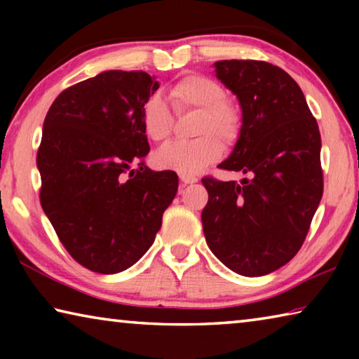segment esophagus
Returning <instances> with one entry per match:
<instances>
[{"instance_id": "1", "label": "esophagus", "mask_w": 359, "mask_h": 359, "mask_svg": "<svg viewBox=\"0 0 359 359\" xmlns=\"http://www.w3.org/2000/svg\"><path fill=\"white\" fill-rule=\"evenodd\" d=\"M180 180L184 185H188V184H196L198 177H194V175H180Z\"/></svg>"}]
</instances>
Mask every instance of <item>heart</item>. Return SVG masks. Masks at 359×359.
Masks as SVG:
<instances>
[{
    "label": "heart",
    "mask_w": 359,
    "mask_h": 359,
    "mask_svg": "<svg viewBox=\"0 0 359 359\" xmlns=\"http://www.w3.org/2000/svg\"><path fill=\"white\" fill-rule=\"evenodd\" d=\"M168 98L177 114L198 112L193 141L169 142L155 155L158 168L180 175H196L220 160L224 145H234L241 137L244 117L238 102L226 96L223 85L203 74H188L168 90ZM141 125L145 136L163 142L171 136L174 117L161 96L154 95L144 102Z\"/></svg>",
    "instance_id": "heart-1"
}]
</instances>
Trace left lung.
Returning <instances> with one entry per match:
<instances>
[{
    "mask_svg": "<svg viewBox=\"0 0 359 359\" xmlns=\"http://www.w3.org/2000/svg\"><path fill=\"white\" fill-rule=\"evenodd\" d=\"M215 76L241 102L244 126L220 169L250 179L204 177L203 229L212 253L259 277L299 252L323 194L317 120L288 72L258 60H222Z\"/></svg>",
    "mask_w": 359,
    "mask_h": 359,
    "instance_id": "8db88e82",
    "label": "left lung"
}]
</instances>
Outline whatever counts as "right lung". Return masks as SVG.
Wrapping results in <instances>:
<instances>
[{
    "label": "right lung",
    "mask_w": 359,
    "mask_h": 359,
    "mask_svg": "<svg viewBox=\"0 0 359 359\" xmlns=\"http://www.w3.org/2000/svg\"><path fill=\"white\" fill-rule=\"evenodd\" d=\"M158 87L144 71H104L63 90L46 115L41 205L71 257L100 274L142 258L177 193V174L144 163L141 111Z\"/></svg>",
    "instance_id": "right-lung-1"
}]
</instances>
